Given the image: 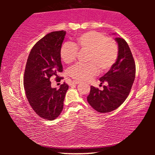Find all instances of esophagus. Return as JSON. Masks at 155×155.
Returning <instances> with one entry per match:
<instances>
[{"label": "esophagus", "mask_w": 155, "mask_h": 155, "mask_svg": "<svg viewBox=\"0 0 155 155\" xmlns=\"http://www.w3.org/2000/svg\"><path fill=\"white\" fill-rule=\"evenodd\" d=\"M80 83V81H72V84H74V85H78V84Z\"/></svg>", "instance_id": "obj_1"}]
</instances>
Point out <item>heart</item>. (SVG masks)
<instances>
[{"label": "heart", "instance_id": "b5f03b06", "mask_svg": "<svg viewBox=\"0 0 155 155\" xmlns=\"http://www.w3.org/2000/svg\"><path fill=\"white\" fill-rule=\"evenodd\" d=\"M78 50L88 51L86 61L88 64H77L68 70V74L74 79L88 81L98 74L111 69L117 58L118 49L114 40L107 39L104 34L91 31L83 33L73 44L65 43L60 48V57L66 64L77 59Z\"/></svg>", "mask_w": 155, "mask_h": 155}]
</instances>
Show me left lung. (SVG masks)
<instances>
[{"label": "left lung", "mask_w": 155, "mask_h": 155, "mask_svg": "<svg viewBox=\"0 0 155 155\" xmlns=\"http://www.w3.org/2000/svg\"><path fill=\"white\" fill-rule=\"evenodd\" d=\"M118 44V56L114 65L103 77L101 84L107 83L100 90L91 86L87 102L98 112H111L121 105L129 94L135 78V63L124 39L115 38Z\"/></svg>", "instance_id": "obj_1"}]
</instances>
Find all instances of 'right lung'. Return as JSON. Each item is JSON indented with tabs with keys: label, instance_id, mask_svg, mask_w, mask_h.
Returning a JSON list of instances; mask_svg holds the SVG:
<instances>
[{
	"label": "right lung",
	"instance_id": "obj_1",
	"mask_svg": "<svg viewBox=\"0 0 155 155\" xmlns=\"http://www.w3.org/2000/svg\"><path fill=\"white\" fill-rule=\"evenodd\" d=\"M65 33L53 31L39 40L31 49L26 64L24 87L31 107L41 118L56 119L61 114L68 85L64 83L59 90L51 87L50 78L55 76L57 82L63 71L60 48Z\"/></svg>",
	"mask_w": 155,
	"mask_h": 155
}]
</instances>
